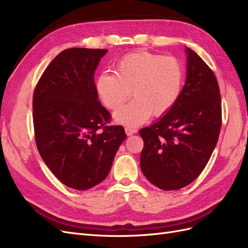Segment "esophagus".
<instances>
[{
	"label": "esophagus",
	"instance_id": "1",
	"mask_svg": "<svg viewBox=\"0 0 248 248\" xmlns=\"http://www.w3.org/2000/svg\"><path fill=\"white\" fill-rule=\"evenodd\" d=\"M125 132L127 136L129 137V136H132V134H134V133H137L138 130L136 128H132V127H125Z\"/></svg>",
	"mask_w": 248,
	"mask_h": 248
}]
</instances>
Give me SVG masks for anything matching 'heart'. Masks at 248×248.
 I'll list each match as a JSON object with an SVG mask.
<instances>
[{"instance_id": "1", "label": "heart", "mask_w": 248, "mask_h": 248, "mask_svg": "<svg viewBox=\"0 0 248 248\" xmlns=\"http://www.w3.org/2000/svg\"><path fill=\"white\" fill-rule=\"evenodd\" d=\"M184 71L177 59L148 51H138L122 58L115 73H102L96 89L108 108L116 110L129 98H135L115 114L118 123L136 126L151 114L161 117L169 112L182 91Z\"/></svg>"}]
</instances>
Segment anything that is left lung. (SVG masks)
Masks as SVG:
<instances>
[{
  "label": "left lung",
  "mask_w": 248,
  "mask_h": 248,
  "mask_svg": "<svg viewBox=\"0 0 248 248\" xmlns=\"http://www.w3.org/2000/svg\"><path fill=\"white\" fill-rule=\"evenodd\" d=\"M187 77L171 109L140 130L142 174L163 190H177L205 169L221 128V98L215 74L187 47Z\"/></svg>",
  "instance_id": "left-lung-1"
}]
</instances>
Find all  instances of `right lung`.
Masks as SVG:
<instances>
[{"label": "right lung", "instance_id": "1", "mask_svg": "<svg viewBox=\"0 0 248 248\" xmlns=\"http://www.w3.org/2000/svg\"><path fill=\"white\" fill-rule=\"evenodd\" d=\"M108 49H65L44 70L33 95L35 141L48 169L64 185L86 190L102 182L126 139L108 125L94 73Z\"/></svg>", "mask_w": 248, "mask_h": 248}]
</instances>
